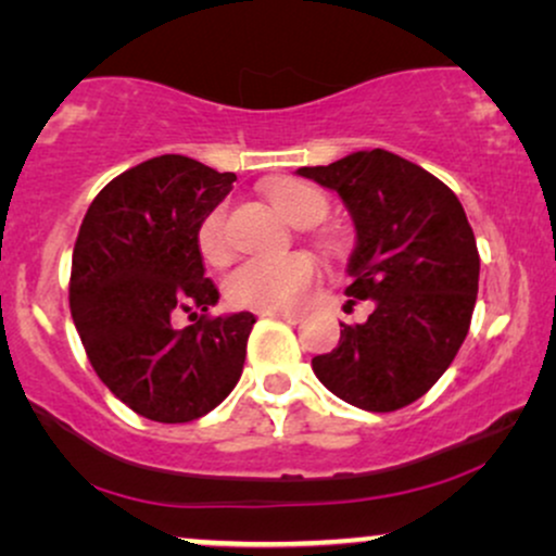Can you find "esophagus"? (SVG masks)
<instances>
[{
    "mask_svg": "<svg viewBox=\"0 0 556 556\" xmlns=\"http://www.w3.org/2000/svg\"><path fill=\"white\" fill-rule=\"evenodd\" d=\"M267 315H270V317H278V319H283V323H291V325L302 323V319H304L302 312H267Z\"/></svg>",
    "mask_w": 556,
    "mask_h": 556,
    "instance_id": "1",
    "label": "esophagus"
}]
</instances>
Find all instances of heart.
Returning <instances> with one entry per match:
<instances>
[{
	"label": "heart",
	"mask_w": 556,
	"mask_h": 556,
	"mask_svg": "<svg viewBox=\"0 0 556 556\" xmlns=\"http://www.w3.org/2000/svg\"><path fill=\"white\" fill-rule=\"evenodd\" d=\"M273 207L293 226H315L328 213V198L304 181H289L270 192ZM198 247L207 263H220L228 252L226 207L218 205L198 226ZM315 280V265L304 254L280 260H244L233 265L224 278L228 304L239 309L283 312L304 296Z\"/></svg>",
	"instance_id": "obj_1"
}]
</instances>
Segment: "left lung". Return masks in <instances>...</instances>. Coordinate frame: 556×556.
Returning a JSON list of instances; mask_svg holds the SVG:
<instances>
[{
    "label": "left lung",
    "mask_w": 556,
    "mask_h": 556,
    "mask_svg": "<svg viewBox=\"0 0 556 556\" xmlns=\"http://www.w3.org/2000/svg\"><path fill=\"white\" fill-rule=\"evenodd\" d=\"M299 174L341 194L356 226L351 302H375L362 325L312 358L317 380L351 406L388 414L445 375L471 328L479 250L460 200L390 150H358Z\"/></svg>",
    "instance_id": "left-lung-1"
}]
</instances>
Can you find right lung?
<instances>
[{
    "mask_svg": "<svg viewBox=\"0 0 556 556\" xmlns=\"http://www.w3.org/2000/svg\"><path fill=\"white\" fill-rule=\"evenodd\" d=\"M187 155H159L111 179L85 213L70 273V309L90 364L124 406L150 421L205 416L237 388L254 315L213 317L198 226L231 192ZM187 311L193 325L176 329Z\"/></svg>",
    "mask_w": 556,
    "mask_h": 556,
    "instance_id": "obj_1",
    "label": "right lung"
}]
</instances>
